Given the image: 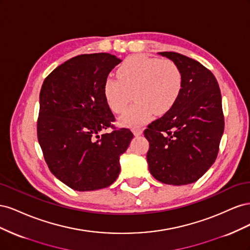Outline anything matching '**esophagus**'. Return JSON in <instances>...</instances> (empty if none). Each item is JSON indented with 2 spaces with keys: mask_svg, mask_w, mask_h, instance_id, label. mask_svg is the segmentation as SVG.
<instances>
[{
  "mask_svg": "<svg viewBox=\"0 0 250 250\" xmlns=\"http://www.w3.org/2000/svg\"><path fill=\"white\" fill-rule=\"evenodd\" d=\"M132 132H133V134L135 135V137H139V135L143 134V130L141 129V128H133Z\"/></svg>",
  "mask_w": 250,
  "mask_h": 250,
  "instance_id": "1",
  "label": "esophagus"
}]
</instances>
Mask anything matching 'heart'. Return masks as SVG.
Wrapping results in <instances>:
<instances>
[{
    "label": "heart",
    "mask_w": 250,
    "mask_h": 250,
    "mask_svg": "<svg viewBox=\"0 0 250 250\" xmlns=\"http://www.w3.org/2000/svg\"><path fill=\"white\" fill-rule=\"evenodd\" d=\"M118 77H107L103 95L108 107L122 113L131 101L135 103L121 118L120 123L139 127L150 120L152 113L162 116L173 108L183 88V74L169 59L134 55L124 60Z\"/></svg>",
    "instance_id": "1"
}]
</instances>
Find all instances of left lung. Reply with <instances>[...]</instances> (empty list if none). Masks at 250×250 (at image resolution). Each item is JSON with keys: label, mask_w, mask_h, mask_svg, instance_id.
I'll return each mask as SVG.
<instances>
[{"label": "left lung", "mask_w": 250, "mask_h": 250, "mask_svg": "<svg viewBox=\"0 0 250 250\" xmlns=\"http://www.w3.org/2000/svg\"><path fill=\"white\" fill-rule=\"evenodd\" d=\"M177 64L183 88L177 102L144 131L152 176L166 185L197 181L216 161L224 117L219 84L200 62L175 52H160Z\"/></svg>", "instance_id": "left-lung-1"}]
</instances>
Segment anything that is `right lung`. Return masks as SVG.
I'll return each instance as SVG.
<instances>
[{
  "mask_svg": "<svg viewBox=\"0 0 250 250\" xmlns=\"http://www.w3.org/2000/svg\"><path fill=\"white\" fill-rule=\"evenodd\" d=\"M120 62L108 53L78 55L42 83L37 138L50 171L73 190L95 191L115 183L120 156L133 139L127 128L99 134L115 121L103 83Z\"/></svg>",
  "mask_w": 250,
  "mask_h": 250,
  "instance_id": "add662e5",
  "label": "right lung"
}]
</instances>
